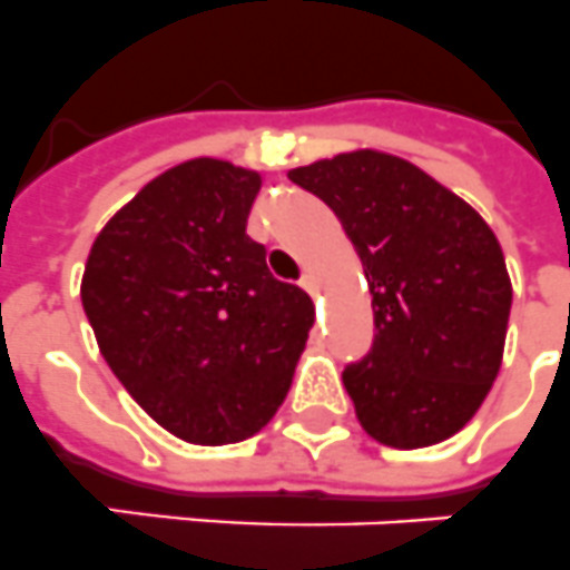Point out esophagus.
<instances>
[{
	"mask_svg": "<svg viewBox=\"0 0 570 570\" xmlns=\"http://www.w3.org/2000/svg\"><path fill=\"white\" fill-rule=\"evenodd\" d=\"M301 286H304V289H307L309 295H315L318 293V281H315V275L313 272H304V275H301V281H298Z\"/></svg>",
	"mask_w": 570,
	"mask_h": 570,
	"instance_id": "obj_1",
	"label": "esophagus"
}]
</instances>
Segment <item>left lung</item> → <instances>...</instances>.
<instances>
[{"label": "left lung", "mask_w": 570, "mask_h": 570, "mask_svg": "<svg viewBox=\"0 0 570 570\" xmlns=\"http://www.w3.org/2000/svg\"><path fill=\"white\" fill-rule=\"evenodd\" d=\"M289 179L336 214L374 295L371 351L342 371L362 429L394 449L461 432L499 376L513 304L495 234L385 153H342Z\"/></svg>", "instance_id": "obj_1"}]
</instances>
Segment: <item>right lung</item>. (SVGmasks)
I'll return each mask as SVG.
<instances>
[{
    "label": "right lung",
    "mask_w": 570,
    "mask_h": 570,
    "mask_svg": "<svg viewBox=\"0 0 570 570\" xmlns=\"http://www.w3.org/2000/svg\"><path fill=\"white\" fill-rule=\"evenodd\" d=\"M261 176L194 159L156 176L98 234L80 301L98 347L176 438L226 446L284 403L315 322L246 234Z\"/></svg>",
    "instance_id": "add662e5"
}]
</instances>
